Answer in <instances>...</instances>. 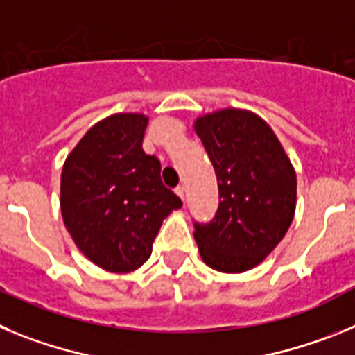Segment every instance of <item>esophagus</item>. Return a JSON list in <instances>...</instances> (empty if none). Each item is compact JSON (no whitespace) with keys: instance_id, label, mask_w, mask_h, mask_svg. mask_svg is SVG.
I'll list each match as a JSON object with an SVG mask.
<instances>
[{"instance_id":"34e87169","label":"esophagus","mask_w":355,"mask_h":355,"mask_svg":"<svg viewBox=\"0 0 355 355\" xmlns=\"http://www.w3.org/2000/svg\"><path fill=\"white\" fill-rule=\"evenodd\" d=\"M175 193H178V196L184 200V187H181V184L180 187H175Z\"/></svg>"}]
</instances>
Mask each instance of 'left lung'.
Segmentation results:
<instances>
[{"label": "left lung", "instance_id": "left-lung-1", "mask_svg": "<svg viewBox=\"0 0 355 355\" xmlns=\"http://www.w3.org/2000/svg\"><path fill=\"white\" fill-rule=\"evenodd\" d=\"M218 183V209L196 222L202 261L240 274L279 245L297 205V175L272 128L249 110L225 108L193 122Z\"/></svg>", "mask_w": 355, "mask_h": 355}]
</instances>
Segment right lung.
<instances>
[{"mask_svg": "<svg viewBox=\"0 0 355 355\" xmlns=\"http://www.w3.org/2000/svg\"><path fill=\"white\" fill-rule=\"evenodd\" d=\"M147 122L142 114L103 119L85 133L62 168L65 227L94 265L115 274L142 266L163 218L183 206L163 187L159 159L144 153Z\"/></svg>", "mask_w": 355, "mask_h": 355, "instance_id": "add662e5", "label": "right lung"}]
</instances>
